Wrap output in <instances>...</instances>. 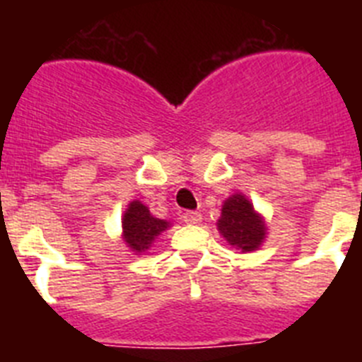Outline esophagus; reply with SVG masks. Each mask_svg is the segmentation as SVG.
I'll use <instances>...</instances> for the list:
<instances>
[{
    "label": "esophagus",
    "instance_id": "1",
    "mask_svg": "<svg viewBox=\"0 0 362 362\" xmlns=\"http://www.w3.org/2000/svg\"><path fill=\"white\" fill-rule=\"evenodd\" d=\"M201 214L199 212H185L183 214V221L187 223V225H197V223H201Z\"/></svg>",
    "mask_w": 362,
    "mask_h": 362
}]
</instances>
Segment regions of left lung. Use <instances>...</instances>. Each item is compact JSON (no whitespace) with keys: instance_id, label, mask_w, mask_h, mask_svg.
Listing matches in <instances>:
<instances>
[{"instance_id":"1","label":"left lung","mask_w":362,"mask_h":362,"mask_svg":"<svg viewBox=\"0 0 362 362\" xmlns=\"http://www.w3.org/2000/svg\"><path fill=\"white\" fill-rule=\"evenodd\" d=\"M217 228L233 248L241 252L257 250L267 238L264 219L243 194H233L225 201Z\"/></svg>"}]
</instances>
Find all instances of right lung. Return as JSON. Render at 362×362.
<instances>
[{
    "label": "right lung",
    "instance_id": "obj_1",
    "mask_svg": "<svg viewBox=\"0 0 362 362\" xmlns=\"http://www.w3.org/2000/svg\"><path fill=\"white\" fill-rule=\"evenodd\" d=\"M123 239L130 250L136 254H143L152 246L161 232H165L170 223L165 219H158L150 214L148 206L141 201H132L123 216Z\"/></svg>",
    "mask_w": 362,
    "mask_h": 362
}]
</instances>
